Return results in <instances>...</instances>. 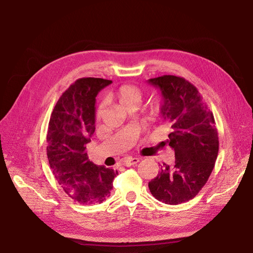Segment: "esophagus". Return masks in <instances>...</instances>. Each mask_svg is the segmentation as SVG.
I'll use <instances>...</instances> for the list:
<instances>
[{"mask_svg": "<svg viewBox=\"0 0 253 253\" xmlns=\"http://www.w3.org/2000/svg\"><path fill=\"white\" fill-rule=\"evenodd\" d=\"M139 162L138 158H128L125 160V165L126 166H132V165H136Z\"/></svg>", "mask_w": 253, "mask_h": 253, "instance_id": "34e87169", "label": "esophagus"}]
</instances>
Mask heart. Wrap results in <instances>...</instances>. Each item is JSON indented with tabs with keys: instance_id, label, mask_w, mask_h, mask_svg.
I'll use <instances>...</instances> for the list:
<instances>
[{
	"instance_id": "b5f03b06",
	"label": "heart",
	"mask_w": 253,
	"mask_h": 253,
	"mask_svg": "<svg viewBox=\"0 0 253 253\" xmlns=\"http://www.w3.org/2000/svg\"><path fill=\"white\" fill-rule=\"evenodd\" d=\"M114 97L120 105L125 109H130L133 106H139L143 98V93L136 85L133 84H123L115 91ZM104 112H105V102H101L98 104L95 110L96 119H101Z\"/></svg>"
}]
</instances>
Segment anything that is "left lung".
<instances>
[{
  "label": "left lung",
  "instance_id": "1",
  "mask_svg": "<svg viewBox=\"0 0 253 253\" xmlns=\"http://www.w3.org/2000/svg\"><path fill=\"white\" fill-rule=\"evenodd\" d=\"M149 84L161 90V114L171 125L168 143L175 151V163H163L148 187L158 201L178 205L195 198L207 182L219 151L218 131L213 114L188 80L163 75Z\"/></svg>",
  "mask_w": 253,
  "mask_h": 253
}]
</instances>
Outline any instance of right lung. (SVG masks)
<instances>
[{
  "mask_svg": "<svg viewBox=\"0 0 253 253\" xmlns=\"http://www.w3.org/2000/svg\"><path fill=\"white\" fill-rule=\"evenodd\" d=\"M112 80L79 78L60 96L47 131V157L55 179L79 204H101L118 171L89 161L85 146L95 131V96Z\"/></svg>",
  "mask_w": 253,
  "mask_h": 253,
  "instance_id": "right-lung-1",
  "label": "right lung"
}]
</instances>
